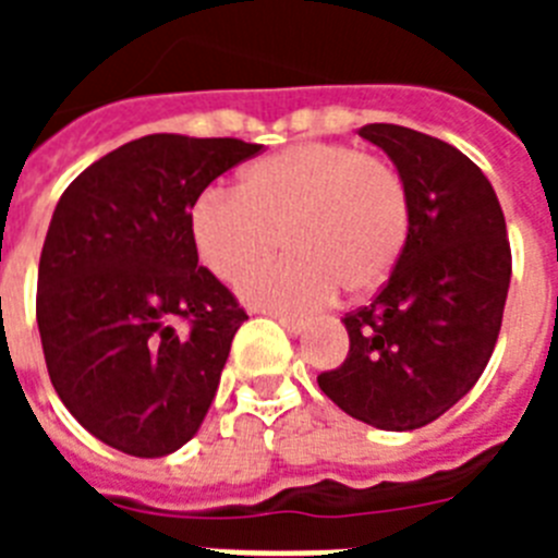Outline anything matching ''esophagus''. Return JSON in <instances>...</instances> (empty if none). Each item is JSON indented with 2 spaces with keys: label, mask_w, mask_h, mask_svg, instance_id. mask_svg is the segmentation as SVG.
<instances>
[{
  "label": "esophagus",
  "mask_w": 558,
  "mask_h": 558,
  "mask_svg": "<svg viewBox=\"0 0 558 558\" xmlns=\"http://www.w3.org/2000/svg\"><path fill=\"white\" fill-rule=\"evenodd\" d=\"M276 318H279V324H282L290 335H302V332H307V327H310L307 318H295V315H276Z\"/></svg>",
  "instance_id": "34e87169"
}]
</instances>
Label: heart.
<instances>
[{
  "mask_svg": "<svg viewBox=\"0 0 558 558\" xmlns=\"http://www.w3.org/2000/svg\"><path fill=\"white\" fill-rule=\"evenodd\" d=\"M190 234L201 263L229 284L284 243L293 256L248 276L240 295L302 313L338 288L363 295L386 282L411 234V195L388 161L338 142H302L245 167L236 192H201Z\"/></svg>",
  "mask_w": 558,
  "mask_h": 558,
  "instance_id": "1",
  "label": "heart"
}]
</instances>
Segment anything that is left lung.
I'll return each instance as SVG.
<instances>
[{
	"label": "left lung",
	"mask_w": 558,
	"mask_h": 558,
	"mask_svg": "<svg viewBox=\"0 0 558 558\" xmlns=\"http://www.w3.org/2000/svg\"><path fill=\"white\" fill-rule=\"evenodd\" d=\"M411 195V234L386 288L349 313V354L318 377L352 418L405 433L472 391L495 352L511 282L500 201L458 147L413 128H360Z\"/></svg>",
	"instance_id": "1"
}]
</instances>
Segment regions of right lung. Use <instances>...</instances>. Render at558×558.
<instances>
[{"instance_id":"add662e5","label":"right lung","mask_w":558,"mask_h":558,"mask_svg":"<svg viewBox=\"0 0 558 558\" xmlns=\"http://www.w3.org/2000/svg\"><path fill=\"white\" fill-rule=\"evenodd\" d=\"M254 153L150 133L86 167L52 211L36 299L44 360L66 411L113 450L170 456L209 411L248 315L198 265L190 209Z\"/></svg>"}]
</instances>
